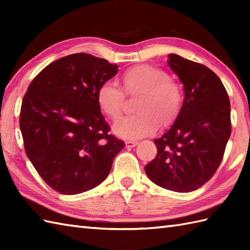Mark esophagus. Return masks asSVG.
I'll list each match as a JSON object with an SVG mask.
<instances>
[{"label": "esophagus", "instance_id": "34e87169", "mask_svg": "<svg viewBox=\"0 0 250 250\" xmlns=\"http://www.w3.org/2000/svg\"><path fill=\"white\" fill-rule=\"evenodd\" d=\"M137 144H139V143L135 142V141H126V142H125V146L128 147V148H133V147H135Z\"/></svg>", "mask_w": 250, "mask_h": 250}]
</instances>
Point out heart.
<instances>
[{"label": "heart", "instance_id": "obj_1", "mask_svg": "<svg viewBox=\"0 0 250 250\" xmlns=\"http://www.w3.org/2000/svg\"><path fill=\"white\" fill-rule=\"evenodd\" d=\"M126 97L140 99L135 103L136 115L125 117L114 125L117 136L139 140L155 133L159 126L172 125L183 109L184 89L179 82L162 68L141 64L129 68L122 75V89L113 82L101 84L97 92L100 109L117 120L124 113Z\"/></svg>", "mask_w": 250, "mask_h": 250}]
</instances>
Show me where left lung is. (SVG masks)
I'll use <instances>...</instances> for the list:
<instances>
[{"mask_svg":"<svg viewBox=\"0 0 250 250\" xmlns=\"http://www.w3.org/2000/svg\"><path fill=\"white\" fill-rule=\"evenodd\" d=\"M168 58L185 86L184 105L172 128L155 140L158 153L145 172L162 188L190 192L214 176L224 158L231 135L230 100L208 67L178 55Z\"/></svg>","mask_w":250,"mask_h":250,"instance_id":"8db88e82","label":"left lung"}]
</instances>
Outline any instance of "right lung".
<instances>
[{
	"label": "right lung",
	"mask_w": 250,
	"mask_h": 250,
	"mask_svg": "<svg viewBox=\"0 0 250 250\" xmlns=\"http://www.w3.org/2000/svg\"><path fill=\"white\" fill-rule=\"evenodd\" d=\"M118 65L89 54L50 63L32 81L20 109L26 156L50 188L77 194L107 177L125 143L110 128L97 102L101 84Z\"/></svg>",
	"instance_id": "1"
}]
</instances>
